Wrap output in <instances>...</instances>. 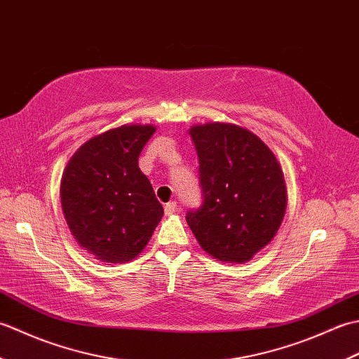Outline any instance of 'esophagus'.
<instances>
[{"instance_id":"34e87169","label":"esophagus","mask_w":359,"mask_h":359,"mask_svg":"<svg viewBox=\"0 0 359 359\" xmlns=\"http://www.w3.org/2000/svg\"><path fill=\"white\" fill-rule=\"evenodd\" d=\"M177 211V202H168L166 205H165V215L166 216H170V215H174V212Z\"/></svg>"}]
</instances>
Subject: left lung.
Here are the masks:
<instances>
[{
  "label": "left lung",
  "instance_id": "1",
  "mask_svg": "<svg viewBox=\"0 0 359 359\" xmlns=\"http://www.w3.org/2000/svg\"><path fill=\"white\" fill-rule=\"evenodd\" d=\"M189 135L199 156L203 202L187 212V222L210 256L247 262L269 245L284 219L282 168L256 134L238 125H196Z\"/></svg>",
  "mask_w": 359,
  "mask_h": 359
}]
</instances>
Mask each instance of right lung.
Instances as JSON below:
<instances>
[{
	"mask_svg": "<svg viewBox=\"0 0 359 359\" xmlns=\"http://www.w3.org/2000/svg\"><path fill=\"white\" fill-rule=\"evenodd\" d=\"M152 125H123L81 144L60 187L63 215L81 248L98 261L121 264L147 247L163 208L140 168Z\"/></svg>",
	"mask_w": 359,
	"mask_h": 359,
	"instance_id": "add662e5",
	"label": "right lung"
}]
</instances>
